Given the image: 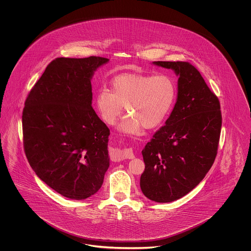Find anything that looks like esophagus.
<instances>
[{"instance_id": "34e87169", "label": "esophagus", "mask_w": 251, "mask_h": 251, "mask_svg": "<svg viewBox=\"0 0 251 251\" xmlns=\"http://www.w3.org/2000/svg\"><path fill=\"white\" fill-rule=\"evenodd\" d=\"M115 157L118 160H123V159H132L134 158V154L131 149H124V150H120L116 152Z\"/></svg>"}]
</instances>
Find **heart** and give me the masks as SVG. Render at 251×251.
<instances>
[{
	"instance_id": "b5f03b06",
	"label": "heart",
	"mask_w": 251,
	"mask_h": 251,
	"mask_svg": "<svg viewBox=\"0 0 251 251\" xmlns=\"http://www.w3.org/2000/svg\"><path fill=\"white\" fill-rule=\"evenodd\" d=\"M176 98V84L166 73L122 74L112 81V91L100 88L96 104L100 118L115 125L125 106L128 116L120 131L139 134L142 129H153L167 119Z\"/></svg>"
}]
</instances>
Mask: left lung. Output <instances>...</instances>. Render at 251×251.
I'll use <instances>...</instances> for the list:
<instances>
[{
    "label": "left lung",
    "mask_w": 251,
    "mask_h": 251,
    "mask_svg": "<svg viewBox=\"0 0 251 251\" xmlns=\"http://www.w3.org/2000/svg\"><path fill=\"white\" fill-rule=\"evenodd\" d=\"M179 75L178 99L166 125L142 151L144 195L156 202L179 200L193 190L215 162L222 115L217 96L191 63L156 61Z\"/></svg>",
    "instance_id": "8db88e82"
}]
</instances>
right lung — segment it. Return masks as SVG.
<instances>
[{"mask_svg":"<svg viewBox=\"0 0 251 251\" xmlns=\"http://www.w3.org/2000/svg\"><path fill=\"white\" fill-rule=\"evenodd\" d=\"M108 60H52L24 102L26 158L39 179L72 200L97 193L109 167L110 130L91 106L90 82Z\"/></svg>","mask_w":251,"mask_h":251,"instance_id":"1","label":"right lung"}]
</instances>
